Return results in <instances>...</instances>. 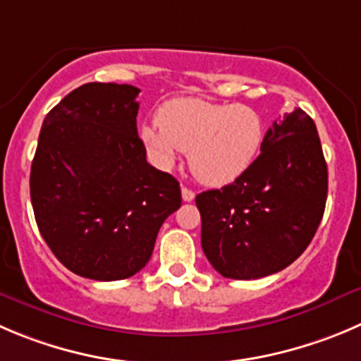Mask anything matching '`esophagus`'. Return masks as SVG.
I'll use <instances>...</instances> for the list:
<instances>
[{
    "label": "esophagus",
    "instance_id": "1",
    "mask_svg": "<svg viewBox=\"0 0 361 361\" xmlns=\"http://www.w3.org/2000/svg\"><path fill=\"white\" fill-rule=\"evenodd\" d=\"M195 198V191H191L190 188L183 186V200L184 202H191Z\"/></svg>",
    "mask_w": 361,
    "mask_h": 361
}]
</instances>
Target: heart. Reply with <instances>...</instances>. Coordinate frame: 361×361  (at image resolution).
<instances>
[{
	"label": "heart",
	"mask_w": 361,
	"mask_h": 361,
	"mask_svg": "<svg viewBox=\"0 0 361 361\" xmlns=\"http://www.w3.org/2000/svg\"><path fill=\"white\" fill-rule=\"evenodd\" d=\"M157 123L140 129L154 163L170 168L180 150H188L191 171L207 186H226L248 171L266 138V123L257 109L197 97L164 102Z\"/></svg>",
	"instance_id": "obj_1"
}]
</instances>
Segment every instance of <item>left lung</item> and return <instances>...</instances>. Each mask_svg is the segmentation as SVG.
I'll return each instance as SVG.
<instances>
[{"label": "left lung", "instance_id": "1", "mask_svg": "<svg viewBox=\"0 0 361 361\" xmlns=\"http://www.w3.org/2000/svg\"><path fill=\"white\" fill-rule=\"evenodd\" d=\"M326 197L328 166L317 127L296 108L267 129L248 171L197 197L205 257L234 280L286 269L317 232Z\"/></svg>", "mask_w": 361, "mask_h": 361}]
</instances>
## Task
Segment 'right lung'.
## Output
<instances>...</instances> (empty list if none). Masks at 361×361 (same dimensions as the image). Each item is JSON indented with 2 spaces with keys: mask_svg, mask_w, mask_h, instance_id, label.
Returning <instances> with one entry per match:
<instances>
[{
  "mask_svg": "<svg viewBox=\"0 0 361 361\" xmlns=\"http://www.w3.org/2000/svg\"><path fill=\"white\" fill-rule=\"evenodd\" d=\"M140 88L87 83L46 115L30 173L44 241L72 273L123 280L145 267L180 186L147 163Z\"/></svg>",
  "mask_w": 361,
  "mask_h": 361,
  "instance_id": "1",
  "label": "right lung"
}]
</instances>
